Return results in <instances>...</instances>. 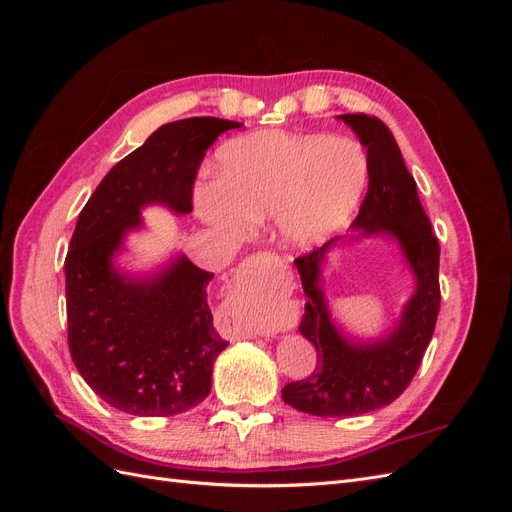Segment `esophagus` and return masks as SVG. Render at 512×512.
<instances>
[{
  "mask_svg": "<svg viewBox=\"0 0 512 512\" xmlns=\"http://www.w3.org/2000/svg\"><path fill=\"white\" fill-rule=\"evenodd\" d=\"M252 262H254V260H247V267H252Z\"/></svg>",
  "mask_w": 512,
  "mask_h": 512,
  "instance_id": "1",
  "label": "esophagus"
}]
</instances>
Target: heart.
<instances>
[{
  "instance_id": "b5f03b06",
  "label": "heart",
  "mask_w": 512,
  "mask_h": 512,
  "mask_svg": "<svg viewBox=\"0 0 512 512\" xmlns=\"http://www.w3.org/2000/svg\"><path fill=\"white\" fill-rule=\"evenodd\" d=\"M365 179V153L348 138L260 132L220 149L215 181L198 185L194 205L228 241L273 218L286 247L309 250L348 218Z\"/></svg>"
}]
</instances>
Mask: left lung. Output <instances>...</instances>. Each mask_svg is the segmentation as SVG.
I'll return each mask as SVG.
<instances>
[{
	"mask_svg": "<svg viewBox=\"0 0 512 512\" xmlns=\"http://www.w3.org/2000/svg\"><path fill=\"white\" fill-rule=\"evenodd\" d=\"M337 119L348 123L367 149L369 185L352 224L359 230L354 239L391 235L414 271L416 290L391 335L378 342H350L333 324L320 288L324 254L337 239L294 260L307 294L299 331L314 344L318 363L312 376L286 384L282 399L314 416H359L393 404L421 365L440 312V243L397 141L378 117L348 113Z\"/></svg>",
	"mask_w": 512,
	"mask_h": 512,
	"instance_id": "left-lung-1",
	"label": "left lung"
}]
</instances>
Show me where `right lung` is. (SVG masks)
Segmentation results:
<instances>
[{"mask_svg":"<svg viewBox=\"0 0 512 512\" xmlns=\"http://www.w3.org/2000/svg\"><path fill=\"white\" fill-rule=\"evenodd\" d=\"M241 123L190 117L166 123L117 162L76 222L66 269L68 348L83 380L108 406L134 416H173L211 391L213 363L228 346L213 327V273L185 256L134 280L113 267L141 209L192 211L198 166L222 132Z\"/></svg>","mask_w":512,"mask_h":512,"instance_id":"right-lung-1","label":"right lung"}]
</instances>
